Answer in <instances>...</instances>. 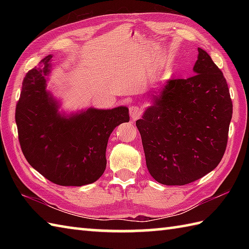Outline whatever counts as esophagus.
<instances>
[{"mask_svg":"<svg viewBox=\"0 0 249 249\" xmlns=\"http://www.w3.org/2000/svg\"><path fill=\"white\" fill-rule=\"evenodd\" d=\"M141 113H142V109L138 107V106H131V107H129V114L133 120L139 119L141 116Z\"/></svg>","mask_w":249,"mask_h":249,"instance_id":"obj_1","label":"esophagus"}]
</instances>
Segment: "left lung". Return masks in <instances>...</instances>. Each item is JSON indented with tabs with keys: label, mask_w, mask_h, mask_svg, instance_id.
Masks as SVG:
<instances>
[{
	"label": "left lung",
	"mask_w": 249,
	"mask_h": 249,
	"mask_svg": "<svg viewBox=\"0 0 249 249\" xmlns=\"http://www.w3.org/2000/svg\"><path fill=\"white\" fill-rule=\"evenodd\" d=\"M198 52L196 75L167 81L136 122L147 170L163 185H186L214 170L228 142V84L211 56Z\"/></svg>",
	"instance_id": "left-lung-1"
}]
</instances>
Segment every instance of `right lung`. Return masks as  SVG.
I'll use <instances>...</instances> for the list:
<instances>
[{
	"mask_svg": "<svg viewBox=\"0 0 249 249\" xmlns=\"http://www.w3.org/2000/svg\"><path fill=\"white\" fill-rule=\"evenodd\" d=\"M52 55L26 73L16 106L19 143L25 160L50 182L82 186L103 176L106 149L116 126L129 121L128 108H89L70 118L46 89Z\"/></svg>",
	"mask_w": 249,
	"mask_h": 249,
	"instance_id": "1",
	"label": "right lung"
}]
</instances>
